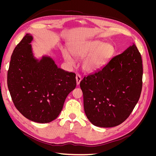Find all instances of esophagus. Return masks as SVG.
<instances>
[{"mask_svg":"<svg viewBox=\"0 0 156 156\" xmlns=\"http://www.w3.org/2000/svg\"><path fill=\"white\" fill-rule=\"evenodd\" d=\"M81 81V75L77 73L76 75V81H77V84H79L80 82Z\"/></svg>","mask_w":156,"mask_h":156,"instance_id":"1","label":"esophagus"}]
</instances>
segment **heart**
<instances>
[{
    "instance_id": "obj_1",
    "label": "heart",
    "mask_w": 156,
    "mask_h": 156,
    "mask_svg": "<svg viewBox=\"0 0 156 156\" xmlns=\"http://www.w3.org/2000/svg\"><path fill=\"white\" fill-rule=\"evenodd\" d=\"M71 53L76 58L84 57L82 68L87 72H94L105 66L114 54V48L109 44H103L98 40L81 41L71 45ZM72 54L66 51L62 53L63 57L69 65L73 66L75 60Z\"/></svg>"
}]
</instances>
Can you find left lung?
<instances>
[{
	"label": "left lung",
	"mask_w": 156,
	"mask_h": 156,
	"mask_svg": "<svg viewBox=\"0 0 156 156\" xmlns=\"http://www.w3.org/2000/svg\"><path fill=\"white\" fill-rule=\"evenodd\" d=\"M143 61L134 43L105 66L80 82L88 119L98 127L119 126L137 103L143 87Z\"/></svg>",
	"instance_id": "obj_1"
}]
</instances>
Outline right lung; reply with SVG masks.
<instances>
[{"label":"right lung","mask_w":156,"mask_h":156,"mask_svg":"<svg viewBox=\"0 0 156 156\" xmlns=\"http://www.w3.org/2000/svg\"><path fill=\"white\" fill-rule=\"evenodd\" d=\"M27 34L14 49L7 75L12 100L29 120L48 123L57 118L66 98L76 87V75L58 68L49 57L37 62L33 57Z\"/></svg>","instance_id":"1"}]
</instances>
